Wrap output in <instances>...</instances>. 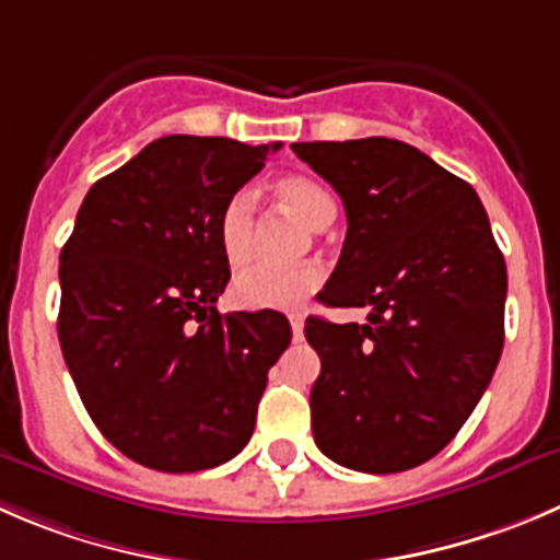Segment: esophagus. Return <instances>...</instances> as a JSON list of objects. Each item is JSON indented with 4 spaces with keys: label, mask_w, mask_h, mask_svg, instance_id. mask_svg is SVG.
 Masks as SVG:
<instances>
[{
    "label": "esophagus",
    "mask_w": 560,
    "mask_h": 560,
    "mask_svg": "<svg viewBox=\"0 0 560 560\" xmlns=\"http://www.w3.org/2000/svg\"><path fill=\"white\" fill-rule=\"evenodd\" d=\"M289 322H291V332H294V340H300L302 329H305V316H302V313H291Z\"/></svg>",
    "instance_id": "34e87169"
}]
</instances>
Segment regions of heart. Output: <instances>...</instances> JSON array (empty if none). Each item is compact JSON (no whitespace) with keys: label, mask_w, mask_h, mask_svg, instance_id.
Here are the masks:
<instances>
[{"label":"heart","mask_w":560,"mask_h":560,"mask_svg":"<svg viewBox=\"0 0 560 560\" xmlns=\"http://www.w3.org/2000/svg\"><path fill=\"white\" fill-rule=\"evenodd\" d=\"M277 197L311 228H327L335 217V200L318 180L307 175H283L275 184ZM217 238L228 264L238 266L253 255L255 242V197L238 189L225 200L217 220ZM324 275L318 266H271L253 264L233 280V296L238 305L258 311H283L296 307L322 285Z\"/></svg>","instance_id":"obj_1"}]
</instances>
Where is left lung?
<instances>
[{
	"label": "left lung",
	"mask_w": 560,
	"mask_h": 560,
	"mask_svg": "<svg viewBox=\"0 0 560 560\" xmlns=\"http://www.w3.org/2000/svg\"><path fill=\"white\" fill-rule=\"evenodd\" d=\"M346 209V242L318 294L369 324L311 316L322 357L313 440L338 465L401 472L465 425L503 351L505 260L467 180L407 142H294Z\"/></svg>",
	"instance_id": "left-lung-1"
}]
</instances>
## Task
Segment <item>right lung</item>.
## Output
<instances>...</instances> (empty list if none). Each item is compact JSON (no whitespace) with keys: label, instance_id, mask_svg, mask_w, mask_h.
<instances>
[{"label":"right lung","instance_id":"right-lung-1","mask_svg":"<svg viewBox=\"0 0 560 560\" xmlns=\"http://www.w3.org/2000/svg\"><path fill=\"white\" fill-rule=\"evenodd\" d=\"M275 145L170 135L90 186L60 253L62 357L120 454L209 470L249 443L283 313L214 307L231 280L217 220Z\"/></svg>","mask_w":560,"mask_h":560}]
</instances>
